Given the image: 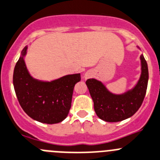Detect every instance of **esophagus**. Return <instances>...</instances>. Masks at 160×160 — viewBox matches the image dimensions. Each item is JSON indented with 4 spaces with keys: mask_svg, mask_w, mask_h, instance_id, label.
Instances as JSON below:
<instances>
[{
    "mask_svg": "<svg viewBox=\"0 0 160 160\" xmlns=\"http://www.w3.org/2000/svg\"><path fill=\"white\" fill-rule=\"evenodd\" d=\"M92 76V73L90 72V71H87V72L85 73L84 74V78L85 79H87V78H89Z\"/></svg>",
    "mask_w": 160,
    "mask_h": 160,
    "instance_id": "esophagus-1",
    "label": "esophagus"
}]
</instances>
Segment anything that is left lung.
<instances>
[{
    "label": "left lung",
    "mask_w": 160,
    "mask_h": 160,
    "mask_svg": "<svg viewBox=\"0 0 160 160\" xmlns=\"http://www.w3.org/2000/svg\"><path fill=\"white\" fill-rule=\"evenodd\" d=\"M140 59L141 77L136 86L124 93H112L95 78H89L86 82L93 101L94 110L100 119L110 122L122 121L134 115L140 108L145 97L148 81L147 62L142 54Z\"/></svg>",
    "instance_id": "8db88e82"
}]
</instances>
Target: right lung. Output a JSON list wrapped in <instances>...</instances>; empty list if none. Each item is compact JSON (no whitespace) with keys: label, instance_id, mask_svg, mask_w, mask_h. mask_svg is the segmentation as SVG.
<instances>
[{"label":"right lung","instance_id":"1","mask_svg":"<svg viewBox=\"0 0 160 160\" xmlns=\"http://www.w3.org/2000/svg\"><path fill=\"white\" fill-rule=\"evenodd\" d=\"M27 51L26 46L13 73V86L19 104L36 121L46 124L60 122L69 113L74 85L81 80V75L68 74L51 82L33 78L24 60Z\"/></svg>","mask_w":160,"mask_h":160}]
</instances>
